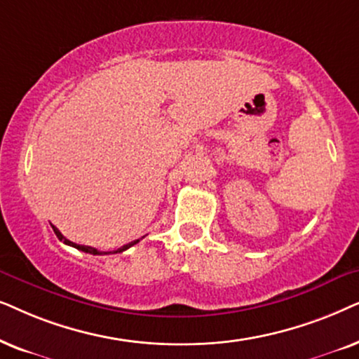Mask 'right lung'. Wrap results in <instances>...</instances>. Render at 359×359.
Returning a JSON list of instances; mask_svg holds the SVG:
<instances>
[{
	"instance_id": "add662e5",
	"label": "right lung",
	"mask_w": 359,
	"mask_h": 359,
	"mask_svg": "<svg viewBox=\"0 0 359 359\" xmlns=\"http://www.w3.org/2000/svg\"><path fill=\"white\" fill-rule=\"evenodd\" d=\"M52 229H54V233L57 235V238H59L60 241H64L65 245H69V246H72V248H76V250H80V251H83V252H90V255H109V252H107V251H98L97 248H92V246H83V245H76V243H74V241H70V240H67V238L62 235V233L59 231V229H57L55 226H52ZM141 240H135V241H131V243H128V245H124V246H121L119 248V250H116V251H113V252H123V251H126V250H130L131 246H135L136 243H140Z\"/></svg>"
}]
</instances>
